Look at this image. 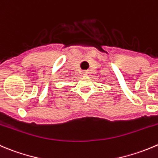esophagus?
Returning <instances> with one entry per match:
<instances>
[{
  "mask_svg": "<svg viewBox=\"0 0 158 158\" xmlns=\"http://www.w3.org/2000/svg\"><path fill=\"white\" fill-rule=\"evenodd\" d=\"M88 71H83L82 72V74H83V76H87L88 75Z\"/></svg>",
  "mask_w": 158,
  "mask_h": 158,
  "instance_id": "obj_1",
  "label": "esophagus"
}]
</instances>
